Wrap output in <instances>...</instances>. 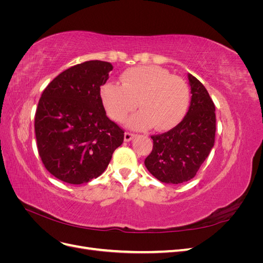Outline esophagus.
<instances>
[{
    "label": "esophagus",
    "mask_w": 263,
    "mask_h": 263,
    "mask_svg": "<svg viewBox=\"0 0 263 263\" xmlns=\"http://www.w3.org/2000/svg\"><path fill=\"white\" fill-rule=\"evenodd\" d=\"M135 138V135L134 134H130V133H125L124 134V140L125 141H130Z\"/></svg>",
    "instance_id": "1"
}]
</instances>
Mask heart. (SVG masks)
Returning <instances> with one entry per match:
<instances>
[{
  "mask_svg": "<svg viewBox=\"0 0 263 263\" xmlns=\"http://www.w3.org/2000/svg\"><path fill=\"white\" fill-rule=\"evenodd\" d=\"M122 84L107 82L101 87V100L107 114L114 121H123L136 107L138 112L126 119L132 129L156 127L170 130L184 118L190 91L186 83L170 71L159 66H139L127 69L121 76Z\"/></svg>",
  "mask_w": 263,
  "mask_h": 263,
  "instance_id": "b5f03b06",
  "label": "heart"
}]
</instances>
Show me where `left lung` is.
<instances>
[{"label":"left lung","mask_w":263,"mask_h":263,"mask_svg":"<svg viewBox=\"0 0 263 263\" xmlns=\"http://www.w3.org/2000/svg\"><path fill=\"white\" fill-rule=\"evenodd\" d=\"M191 102L183 121L161 135L151 137L154 148L145 165L163 183L179 184L195 177L214 147L216 132L215 105L205 86L187 74Z\"/></svg>","instance_id":"8db88e82"}]
</instances>
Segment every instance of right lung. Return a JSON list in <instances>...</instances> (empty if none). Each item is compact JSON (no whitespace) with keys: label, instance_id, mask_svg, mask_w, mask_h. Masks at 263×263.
Returning <instances> with one entry per match:
<instances>
[{"label":"right lung","instance_id":"add662e5","mask_svg":"<svg viewBox=\"0 0 263 263\" xmlns=\"http://www.w3.org/2000/svg\"><path fill=\"white\" fill-rule=\"evenodd\" d=\"M112 63L90 60L63 71L47 85L35 115L37 148L53 177L82 184L105 171L124 130L106 116L100 94Z\"/></svg>","mask_w":263,"mask_h":263}]
</instances>
